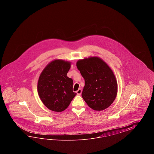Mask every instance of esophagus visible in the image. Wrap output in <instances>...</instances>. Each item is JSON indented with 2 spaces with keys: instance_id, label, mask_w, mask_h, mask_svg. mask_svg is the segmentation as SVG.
Wrapping results in <instances>:
<instances>
[{
  "instance_id": "obj_1",
  "label": "esophagus",
  "mask_w": 154,
  "mask_h": 154,
  "mask_svg": "<svg viewBox=\"0 0 154 154\" xmlns=\"http://www.w3.org/2000/svg\"><path fill=\"white\" fill-rule=\"evenodd\" d=\"M76 93H77V94L78 95H80L82 94V90L81 88H79L78 90L76 91Z\"/></svg>"
}]
</instances>
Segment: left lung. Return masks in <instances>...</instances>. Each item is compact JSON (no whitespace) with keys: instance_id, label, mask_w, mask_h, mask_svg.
Returning a JSON list of instances; mask_svg holds the SVG:
<instances>
[{"instance_id":"left-lung-1","label":"left lung","mask_w":154,"mask_h":154,"mask_svg":"<svg viewBox=\"0 0 154 154\" xmlns=\"http://www.w3.org/2000/svg\"><path fill=\"white\" fill-rule=\"evenodd\" d=\"M76 66L85 80L82 97L95 111L109 107L117 94V82L113 72L102 59L92 57L79 60Z\"/></svg>"}]
</instances>
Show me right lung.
<instances>
[{
  "label": "right lung",
  "instance_id": "add662e5",
  "mask_svg": "<svg viewBox=\"0 0 154 154\" xmlns=\"http://www.w3.org/2000/svg\"><path fill=\"white\" fill-rule=\"evenodd\" d=\"M70 62L56 59L43 70L37 91L43 103L50 110L62 112L68 108L76 93L72 91L73 81L66 75Z\"/></svg>",
  "mask_w": 154,
  "mask_h": 154
}]
</instances>
